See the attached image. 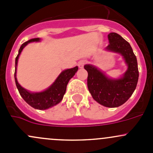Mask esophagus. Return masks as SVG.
I'll return each mask as SVG.
<instances>
[{
	"mask_svg": "<svg viewBox=\"0 0 153 153\" xmlns=\"http://www.w3.org/2000/svg\"><path fill=\"white\" fill-rule=\"evenodd\" d=\"M86 64V61H84V60H81V61H80L79 62H78V67L79 68H83L84 67V66Z\"/></svg>",
	"mask_w": 153,
	"mask_h": 153,
	"instance_id": "obj_1",
	"label": "esophagus"
}]
</instances>
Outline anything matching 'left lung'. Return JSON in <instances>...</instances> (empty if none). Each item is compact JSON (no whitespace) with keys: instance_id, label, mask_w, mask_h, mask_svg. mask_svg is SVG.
I'll return each instance as SVG.
<instances>
[{"instance_id":"obj_1","label":"left lung","mask_w":153,"mask_h":153,"mask_svg":"<svg viewBox=\"0 0 153 153\" xmlns=\"http://www.w3.org/2000/svg\"><path fill=\"white\" fill-rule=\"evenodd\" d=\"M109 45L106 49L121 54L127 65L123 77L112 79L90 64L84 69L88 72L87 86L94 100L106 107H118L124 104L131 97L138 83V69L136 56L130 44L115 32L108 35Z\"/></svg>"}]
</instances>
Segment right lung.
<instances>
[{
    "label": "right lung",
    "mask_w": 153,
    "mask_h": 153,
    "mask_svg": "<svg viewBox=\"0 0 153 153\" xmlns=\"http://www.w3.org/2000/svg\"><path fill=\"white\" fill-rule=\"evenodd\" d=\"M40 38H33L30 39L27 42L24 43L20 47L18 54L15 58V80L16 86L18 89L20 95H21L24 101L30 105L32 107L37 109H47L52 106L56 105L61 101L63 99L64 94L67 89V86L69 80L75 75V72L78 71V67H75L72 69H68L64 70L59 76L57 78L55 82L49 86L46 90L41 92H30L23 88L22 86L18 84L16 78V70L18 60L21 52L23 49L30 42L34 41H39Z\"/></svg>",
    "instance_id": "add662e5"
}]
</instances>
